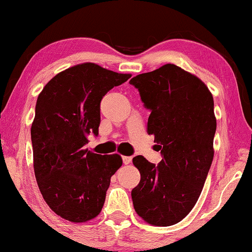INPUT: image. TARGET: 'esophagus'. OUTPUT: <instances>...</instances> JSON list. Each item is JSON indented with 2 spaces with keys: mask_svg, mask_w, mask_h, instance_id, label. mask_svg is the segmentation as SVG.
<instances>
[{
  "mask_svg": "<svg viewBox=\"0 0 252 252\" xmlns=\"http://www.w3.org/2000/svg\"><path fill=\"white\" fill-rule=\"evenodd\" d=\"M123 161H124V164H125V165L129 164V162L132 161V157H127V156H124V157H123Z\"/></svg>",
  "mask_w": 252,
  "mask_h": 252,
  "instance_id": "obj_1",
  "label": "esophagus"
}]
</instances>
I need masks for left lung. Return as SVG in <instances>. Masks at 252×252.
Listing matches in <instances>:
<instances>
[{
  "label": "left lung",
  "instance_id": "left-lung-1",
  "mask_svg": "<svg viewBox=\"0 0 252 252\" xmlns=\"http://www.w3.org/2000/svg\"><path fill=\"white\" fill-rule=\"evenodd\" d=\"M129 84L151 111L147 132L162 157L157 166L143 156L133 158L140 172L133 206L151 225H173L196 205L212 164L214 97L202 80L172 63L139 74Z\"/></svg>",
  "mask_w": 252,
  "mask_h": 252
}]
</instances>
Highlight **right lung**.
<instances>
[{"label":"right lung","mask_w":252,"mask_h":252,"mask_svg":"<svg viewBox=\"0 0 252 252\" xmlns=\"http://www.w3.org/2000/svg\"><path fill=\"white\" fill-rule=\"evenodd\" d=\"M129 78L86 62L56 74L38 94L31 129L35 178L44 202L63 220L85 223L101 211L123 159L85 145L99 133L102 96Z\"/></svg>","instance_id":"obj_1"}]
</instances>
